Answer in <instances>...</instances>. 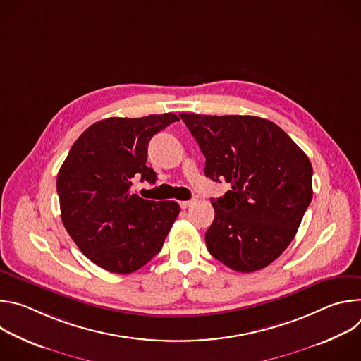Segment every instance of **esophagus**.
Masks as SVG:
<instances>
[{
    "mask_svg": "<svg viewBox=\"0 0 361 361\" xmlns=\"http://www.w3.org/2000/svg\"><path fill=\"white\" fill-rule=\"evenodd\" d=\"M195 202V200H188V201H180L181 209H188L190 205H192Z\"/></svg>",
    "mask_w": 361,
    "mask_h": 361,
    "instance_id": "1",
    "label": "esophagus"
}]
</instances>
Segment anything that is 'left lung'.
I'll list each match as a JSON object with an SVG mask.
<instances>
[{"mask_svg": "<svg viewBox=\"0 0 361 361\" xmlns=\"http://www.w3.org/2000/svg\"><path fill=\"white\" fill-rule=\"evenodd\" d=\"M205 157L204 174L231 185L212 200L210 254L240 273L273 263L294 238L313 198V167L274 123L254 116L180 114Z\"/></svg>", "mask_w": 361, "mask_h": 361, "instance_id": "8db88e82", "label": "left lung"}]
</instances>
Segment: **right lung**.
<instances>
[{"label": "right lung", "instance_id": "add662e5", "mask_svg": "<svg viewBox=\"0 0 361 361\" xmlns=\"http://www.w3.org/2000/svg\"><path fill=\"white\" fill-rule=\"evenodd\" d=\"M173 114L111 117L90 126L73 144L57 176L61 220L98 267L128 274L159 254L180 205L131 194L133 178L157 180L147 167L154 134L178 121Z\"/></svg>", "mask_w": 361, "mask_h": 361}]
</instances>
